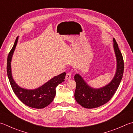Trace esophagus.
<instances>
[{
  "mask_svg": "<svg viewBox=\"0 0 133 133\" xmlns=\"http://www.w3.org/2000/svg\"><path fill=\"white\" fill-rule=\"evenodd\" d=\"M70 78H71V73H70V72H67L66 75V79L67 80H68V79H70Z\"/></svg>",
  "mask_w": 133,
  "mask_h": 133,
  "instance_id": "obj_1",
  "label": "esophagus"
}]
</instances>
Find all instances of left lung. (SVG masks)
I'll use <instances>...</instances> for the list:
<instances>
[{"label":"left lung","instance_id":"8db88e82","mask_svg":"<svg viewBox=\"0 0 133 133\" xmlns=\"http://www.w3.org/2000/svg\"><path fill=\"white\" fill-rule=\"evenodd\" d=\"M114 48L116 57L117 67L115 76L110 84L100 89H94L90 87L79 74L75 75L74 79L76 82L75 98L83 107L94 108L104 105L110 101L118 89L123 74L124 61L115 38H114Z\"/></svg>","mask_w":133,"mask_h":133}]
</instances>
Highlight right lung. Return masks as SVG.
Masks as SVG:
<instances>
[{
	"label": "right lung",
	"instance_id": "right-lung-1",
	"mask_svg": "<svg viewBox=\"0 0 133 133\" xmlns=\"http://www.w3.org/2000/svg\"><path fill=\"white\" fill-rule=\"evenodd\" d=\"M18 39L17 37L7 57V72L10 85L13 92L23 104L34 108H43L50 104L54 100L56 95V87L64 81L66 72H64L54 77L37 89L28 90L18 87L12 78L11 70V58L17 45Z\"/></svg>",
	"mask_w": 133,
	"mask_h": 133
}]
</instances>
